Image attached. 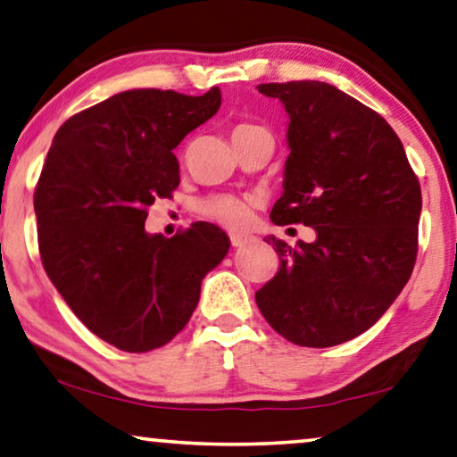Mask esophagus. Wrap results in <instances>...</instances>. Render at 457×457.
<instances>
[{
  "instance_id": "1",
  "label": "esophagus",
  "mask_w": 457,
  "mask_h": 457,
  "mask_svg": "<svg viewBox=\"0 0 457 457\" xmlns=\"http://www.w3.org/2000/svg\"><path fill=\"white\" fill-rule=\"evenodd\" d=\"M252 240V237H248V236H240V234H231L229 236V242H231V246L234 248H242V246H246V244Z\"/></svg>"
}]
</instances>
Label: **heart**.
I'll list each match as a JSON object with an SVG mask.
<instances>
[{
    "mask_svg": "<svg viewBox=\"0 0 457 457\" xmlns=\"http://www.w3.org/2000/svg\"><path fill=\"white\" fill-rule=\"evenodd\" d=\"M237 129H254V125H240ZM199 211L209 220L220 221L228 228H240L248 220V205L236 196H211L201 203Z\"/></svg>",
    "mask_w": 457,
    "mask_h": 457,
    "instance_id": "heart-1",
    "label": "heart"
}]
</instances>
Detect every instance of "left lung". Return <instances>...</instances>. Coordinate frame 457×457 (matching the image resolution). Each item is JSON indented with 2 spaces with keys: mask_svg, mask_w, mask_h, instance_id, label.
<instances>
[{
  "mask_svg": "<svg viewBox=\"0 0 457 457\" xmlns=\"http://www.w3.org/2000/svg\"><path fill=\"white\" fill-rule=\"evenodd\" d=\"M287 112L283 195L275 226L303 223L314 242L269 236L278 272L256 305L299 346H335L371 328L417 261L420 185L403 141L376 111L324 81L261 84Z\"/></svg>",
  "mask_w": 457,
  "mask_h": 457,
  "instance_id": "8db88e82",
  "label": "left lung"
}]
</instances>
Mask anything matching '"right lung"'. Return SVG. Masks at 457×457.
I'll list each match as a JSON object with an SVG mask.
<instances>
[{
  "label": "right lung",
  "mask_w": 457,
  "mask_h": 457,
  "mask_svg": "<svg viewBox=\"0 0 457 457\" xmlns=\"http://www.w3.org/2000/svg\"><path fill=\"white\" fill-rule=\"evenodd\" d=\"M221 106V90H127L65 120L34 190L51 283L94 335L127 353L170 343L229 250L213 223L147 234V207L180 185L174 149Z\"/></svg>",
  "instance_id": "add662e5"
}]
</instances>
